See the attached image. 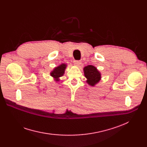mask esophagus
I'll return each mask as SVG.
<instances>
[{
  "label": "esophagus",
  "mask_w": 147,
  "mask_h": 147,
  "mask_svg": "<svg viewBox=\"0 0 147 147\" xmlns=\"http://www.w3.org/2000/svg\"><path fill=\"white\" fill-rule=\"evenodd\" d=\"M81 63H82V62L80 60H75V61H74V64L76 66L79 67L81 64Z\"/></svg>",
  "instance_id": "1"
}]
</instances>
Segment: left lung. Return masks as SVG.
Listing matches in <instances>:
<instances>
[{"label": "left lung", "mask_w": 147, "mask_h": 147, "mask_svg": "<svg viewBox=\"0 0 147 147\" xmlns=\"http://www.w3.org/2000/svg\"><path fill=\"white\" fill-rule=\"evenodd\" d=\"M84 76L88 79L86 81L91 86H94L101 79V74L93 65H88L84 68Z\"/></svg>", "instance_id": "left-lung-1"}]
</instances>
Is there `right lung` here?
Segmentation results:
<instances>
[{
    "mask_svg": "<svg viewBox=\"0 0 147 147\" xmlns=\"http://www.w3.org/2000/svg\"><path fill=\"white\" fill-rule=\"evenodd\" d=\"M66 68V65L65 64H63L60 65L59 66L56 67L55 69H53V71L51 73V75L56 79V80H58V79L62 76H63L64 73V70Z\"/></svg>",
    "mask_w": 147,
    "mask_h": 147,
    "instance_id": "obj_1",
    "label": "right lung"
}]
</instances>
